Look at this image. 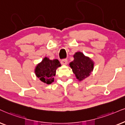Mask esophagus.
<instances>
[{"instance_id": "1", "label": "esophagus", "mask_w": 125, "mask_h": 125, "mask_svg": "<svg viewBox=\"0 0 125 125\" xmlns=\"http://www.w3.org/2000/svg\"><path fill=\"white\" fill-rule=\"evenodd\" d=\"M61 64H62V65H67V64H68L67 60H66V59L62 60H61Z\"/></svg>"}]
</instances>
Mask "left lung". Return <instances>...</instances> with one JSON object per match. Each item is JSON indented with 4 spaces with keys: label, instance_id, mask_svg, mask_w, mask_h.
Masks as SVG:
<instances>
[{
    "label": "left lung",
    "instance_id": "8db88e82",
    "mask_svg": "<svg viewBox=\"0 0 125 125\" xmlns=\"http://www.w3.org/2000/svg\"><path fill=\"white\" fill-rule=\"evenodd\" d=\"M74 60L70 63L76 79L82 81L90 75L94 69V61L90 57L86 56L81 52H76L73 55Z\"/></svg>",
    "mask_w": 125,
    "mask_h": 125
}]
</instances>
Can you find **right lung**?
<instances>
[{"instance_id":"right-lung-1","label":"right lung","mask_w":125,"mask_h":125,"mask_svg":"<svg viewBox=\"0 0 125 125\" xmlns=\"http://www.w3.org/2000/svg\"><path fill=\"white\" fill-rule=\"evenodd\" d=\"M61 66L57 59L52 60L46 57L35 67V75L42 82L50 84L54 82L57 69Z\"/></svg>"}]
</instances>
